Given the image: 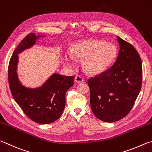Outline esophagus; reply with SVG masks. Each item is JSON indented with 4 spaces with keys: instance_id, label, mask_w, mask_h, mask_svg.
<instances>
[{
    "instance_id": "esophagus-1",
    "label": "esophagus",
    "mask_w": 152,
    "mask_h": 152,
    "mask_svg": "<svg viewBox=\"0 0 152 152\" xmlns=\"http://www.w3.org/2000/svg\"><path fill=\"white\" fill-rule=\"evenodd\" d=\"M74 80H75V82H77V83H78V82H82L84 81V78L80 75H76Z\"/></svg>"
}]
</instances>
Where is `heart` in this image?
I'll list each match as a JSON object with an SVG mask.
<instances>
[{"label":"heart","instance_id":"heart-1","mask_svg":"<svg viewBox=\"0 0 152 152\" xmlns=\"http://www.w3.org/2000/svg\"><path fill=\"white\" fill-rule=\"evenodd\" d=\"M69 53L74 58L83 59L82 67L87 73L96 75L104 72L114 61L117 50L114 45L98 39L78 40L70 46ZM64 61L71 66L70 60L66 56Z\"/></svg>","mask_w":152,"mask_h":152}]
</instances>
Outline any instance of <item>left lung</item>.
Listing matches in <instances>:
<instances>
[{"label":"left lung","instance_id":"left-lung-1","mask_svg":"<svg viewBox=\"0 0 152 152\" xmlns=\"http://www.w3.org/2000/svg\"><path fill=\"white\" fill-rule=\"evenodd\" d=\"M120 51L108 70L88 79L90 107L103 122H115L126 116L134 106L142 83V64L133 46L117 37Z\"/></svg>","mask_w":152,"mask_h":152}]
</instances>
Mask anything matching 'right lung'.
<instances>
[{"label":"right lung","instance_id":"1","mask_svg":"<svg viewBox=\"0 0 152 152\" xmlns=\"http://www.w3.org/2000/svg\"><path fill=\"white\" fill-rule=\"evenodd\" d=\"M44 36L30 33L21 40L10 58L8 78L10 89L16 103L24 114L34 122L48 124L55 122L64 111L66 92L74 84V76L53 74L41 87L26 88L20 83L17 75L18 54L35 45Z\"/></svg>","mask_w":152,"mask_h":152}]
</instances>
